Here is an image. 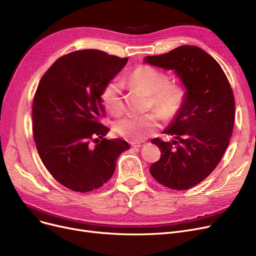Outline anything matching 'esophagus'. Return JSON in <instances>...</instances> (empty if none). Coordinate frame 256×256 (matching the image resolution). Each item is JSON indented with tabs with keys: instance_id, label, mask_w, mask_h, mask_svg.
Here are the masks:
<instances>
[{
	"instance_id": "1",
	"label": "esophagus",
	"mask_w": 256,
	"mask_h": 256,
	"mask_svg": "<svg viewBox=\"0 0 256 256\" xmlns=\"http://www.w3.org/2000/svg\"><path fill=\"white\" fill-rule=\"evenodd\" d=\"M130 144H132V147H135V148H136V147H138V148H139V147L144 146L146 143L145 142H132Z\"/></svg>"
}]
</instances>
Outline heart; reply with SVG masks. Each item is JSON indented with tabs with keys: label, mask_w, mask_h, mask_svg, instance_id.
I'll return each mask as SVG.
<instances>
[{
	"label": "heart",
	"mask_w": 256,
	"mask_h": 256,
	"mask_svg": "<svg viewBox=\"0 0 256 256\" xmlns=\"http://www.w3.org/2000/svg\"><path fill=\"white\" fill-rule=\"evenodd\" d=\"M169 76L150 66L141 65L130 76V83L152 96L150 106L156 111L141 116H126L115 121V132L128 140L138 141L160 128L162 116L176 117L186 102V89L180 84H169ZM100 100L108 113L119 115L124 110L121 84L117 80L108 83L100 94Z\"/></svg>",
	"instance_id": "heart-1"
}]
</instances>
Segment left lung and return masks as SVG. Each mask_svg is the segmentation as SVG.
I'll list each match as a JSON object with an SVG mask.
<instances>
[{"label": "left lung", "instance_id": "1", "mask_svg": "<svg viewBox=\"0 0 256 256\" xmlns=\"http://www.w3.org/2000/svg\"><path fill=\"white\" fill-rule=\"evenodd\" d=\"M144 62L172 70L186 93L182 111L163 132L173 140H152L160 158L150 166V174L170 189H190L214 171L230 144L234 124L232 89L219 63L194 46L147 56Z\"/></svg>", "mask_w": 256, "mask_h": 256}]
</instances>
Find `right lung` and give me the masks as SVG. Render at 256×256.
<instances>
[{"label": "right lung", "instance_id": "add662e5", "mask_svg": "<svg viewBox=\"0 0 256 256\" xmlns=\"http://www.w3.org/2000/svg\"><path fill=\"white\" fill-rule=\"evenodd\" d=\"M126 62L98 50H76L59 58L38 84L32 109L36 148L52 178L72 191L102 186L130 150L122 139H106L109 128L100 122L102 91Z\"/></svg>", "mask_w": 256, "mask_h": 256}]
</instances>
